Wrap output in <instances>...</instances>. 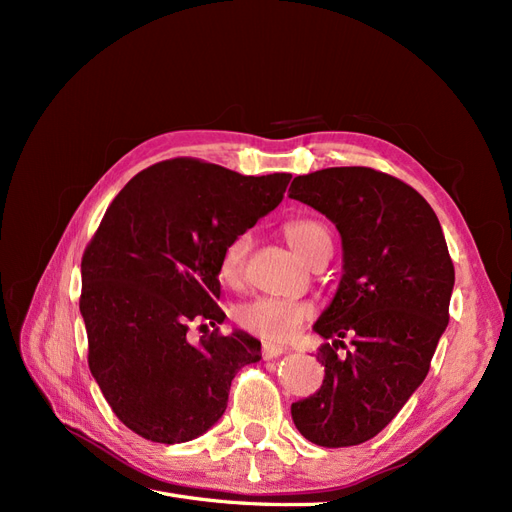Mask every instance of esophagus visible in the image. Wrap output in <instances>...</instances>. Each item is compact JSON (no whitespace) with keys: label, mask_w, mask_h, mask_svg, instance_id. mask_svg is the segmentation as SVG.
Listing matches in <instances>:
<instances>
[{"label":"esophagus","mask_w":512,"mask_h":512,"mask_svg":"<svg viewBox=\"0 0 512 512\" xmlns=\"http://www.w3.org/2000/svg\"><path fill=\"white\" fill-rule=\"evenodd\" d=\"M284 352H286L284 346H277V344H271V342L262 344V356H265V359H275V356H282Z\"/></svg>","instance_id":"34e87169"}]
</instances>
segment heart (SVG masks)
Here are the masks:
<instances>
[{
    "label": "heart",
    "instance_id": "b5f03b06",
    "mask_svg": "<svg viewBox=\"0 0 512 512\" xmlns=\"http://www.w3.org/2000/svg\"><path fill=\"white\" fill-rule=\"evenodd\" d=\"M284 237L290 247L305 262H312L324 247H331V235L318 220L312 218H294L284 224ZM252 237L247 232L232 237L220 254V277L222 282L237 288L245 280V262L250 254ZM312 305L305 301H288V299H271L260 297L245 303L237 309V320L243 329L252 331L271 342H286L301 324L312 316Z\"/></svg>",
    "mask_w": 512,
    "mask_h": 512
}]
</instances>
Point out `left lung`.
I'll return each instance as SVG.
<instances>
[{
    "label": "left lung",
    "instance_id": "obj_1",
    "mask_svg": "<svg viewBox=\"0 0 512 512\" xmlns=\"http://www.w3.org/2000/svg\"><path fill=\"white\" fill-rule=\"evenodd\" d=\"M288 192L327 215L344 247L339 288L314 324L329 339L316 354L324 380L292 404V421L318 446H356L378 436L425 380L455 267L438 215L397 177L335 166L294 177Z\"/></svg>",
    "mask_w": 512,
    "mask_h": 512
}]
</instances>
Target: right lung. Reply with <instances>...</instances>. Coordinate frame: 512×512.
<instances>
[{
	"instance_id": "obj_1",
	"label": "right lung",
	"mask_w": 512,
	"mask_h": 512,
	"mask_svg": "<svg viewBox=\"0 0 512 512\" xmlns=\"http://www.w3.org/2000/svg\"><path fill=\"white\" fill-rule=\"evenodd\" d=\"M290 177L175 158L138 173L106 209L81 260L87 361L108 406L141 438L203 436L237 371L260 361L258 339L218 333V265L232 237L282 203ZM192 321L206 331L196 345Z\"/></svg>"
}]
</instances>
